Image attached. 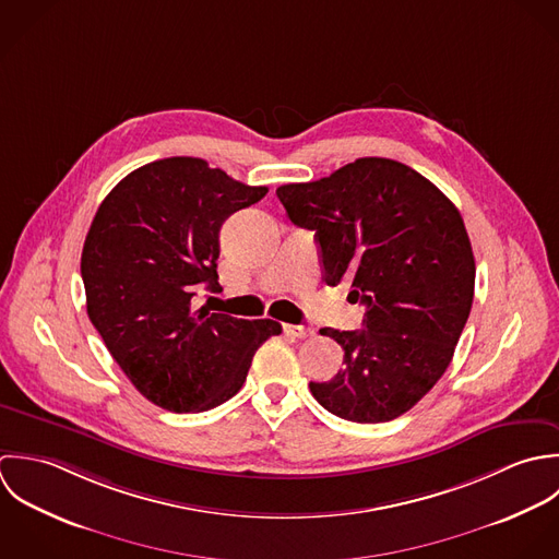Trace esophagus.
<instances>
[{
  "mask_svg": "<svg viewBox=\"0 0 559 559\" xmlns=\"http://www.w3.org/2000/svg\"><path fill=\"white\" fill-rule=\"evenodd\" d=\"M285 333L296 336V338H307V336L313 335L311 329H307V326H294V324H287V326H285Z\"/></svg>",
  "mask_w": 559,
  "mask_h": 559,
  "instance_id": "esophagus-1",
  "label": "esophagus"
}]
</instances>
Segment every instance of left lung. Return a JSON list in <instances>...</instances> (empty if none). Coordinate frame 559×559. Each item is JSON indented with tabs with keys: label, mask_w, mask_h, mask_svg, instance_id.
<instances>
[{
	"label": "left lung",
	"mask_w": 559,
	"mask_h": 559,
	"mask_svg": "<svg viewBox=\"0 0 559 559\" xmlns=\"http://www.w3.org/2000/svg\"><path fill=\"white\" fill-rule=\"evenodd\" d=\"M289 221L316 230L324 281H347L362 331L320 333L345 367L311 382L336 417L382 424L411 411L445 373L468 320L475 259L460 212L417 170L360 157L331 177L276 190Z\"/></svg>",
	"instance_id": "obj_1"
}]
</instances>
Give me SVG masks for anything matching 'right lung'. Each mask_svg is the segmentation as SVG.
<instances>
[{"label":"right lung","mask_w":559,"mask_h":559,"mask_svg":"<svg viewBox=\"0 0 559 559\" xmlns=\"http://www.w3.org/2000/svg\"><path fill=\"white\" fill-rule=\"evenodd\" d=\"M267 194L199 157H168L129 173L99 205L82 250L86 309L131 384L170 413L230 400L274 320H237L194 307L218 292L224 221Z\"/></svg>","instance_id":"add662e5"}]
</instances>
